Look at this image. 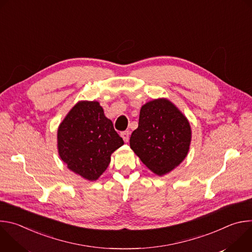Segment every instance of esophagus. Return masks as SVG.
I'll list each match as a JSON object with an SVG mask.
<instances>
[{
  "label": "esophagus",
  "mask_w": 252,
  "mask_h": 252,
  "mask_svg": "<svg viewBox=\"0 0 252 252\" xmlns=\"http://www.w3.org/2000/svg\"><path fill=\"white\" fill-rule=\"evenodd\" d=\"M129 131L128 130H125V131H123L122 133H121V136L123 137V139L125 140V142H127L128 141V139H129Z\"/></svg>",
  "instance_id": "esophagus-1"
}]
</instances>
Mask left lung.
Segmentation results:
<instances>
[{
	"mask_svg": "<svg viewBox=\"0 0 252 252\" xmlns=\"http://www.w3.org/2000/svg\"><path fill=\"white\" fill-rule=\"evenodd\" d=\"M190 142L188 118L169 99L159 97L141 106L138 126L130 135L129 146L143 164L162 176L185 160Z\"/></svg>",
	"mask_w": 252,
	"mask_h": 252,
	"instance_id": "8db88e82",
	"label": "left lung"
}]
</instances>
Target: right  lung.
Listing matches in <instances>:
<instances>
[{
	"label": "right lung",
	"instance_id": "add662e5",
	"mask_svg": "<svg viewBox=\"0 0 252 252\" xmlns=\"http://www.w3.org/2000/svg\"><path fill=\"white\" fill-rule=\"evenodd\" d=\"M57 140L67 168L90 182L104 172L112 154L124 145L96 100H80L71 107L58 127Z\"/></svg>",
	"mask_w": 252,
	"mask_h": 252
}]
</instances>
